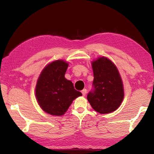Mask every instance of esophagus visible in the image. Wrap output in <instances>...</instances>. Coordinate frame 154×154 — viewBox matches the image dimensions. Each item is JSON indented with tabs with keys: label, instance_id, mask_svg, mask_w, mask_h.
Instances as JSON below:
<instances>
[{
	"label": "esophagus",
	"instance_id": "esophagus-1",
	"mask_svg": "<svg viewBox=\"0 0 154 154\" xmlns=\"http://www.w3.org/2000/svg\"><path fill=\"white\" fill-rule=\"evenodd\" d=\"M87 90L86 89H83L82 91V94H83V96H85V94H87Z\"/></svg>",
	"mask_w": 154,
	"mask_h": 154
}]
</instances>
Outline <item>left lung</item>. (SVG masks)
Returning <instances> with one entry per match:
<instances>
[{"instance_id":"1","label":"left lung","mask_w":154,"mask_h":154,"mask_svg":"<svg viewBox=\"0 0 154 154\" xmlns=\"http://www.w3.org/2000/svg\"><path fill=\"white\" fill-rule=\"evenodd\" d=\"M93 88L87 98L92 107L105 114L116 111L124 98V88L116 65L109 59L101 57L92 62Z\"/></svg>"}]
</instances>
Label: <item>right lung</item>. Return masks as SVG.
Segmentation results:
<instances>
[{"mask_svg": "<svg viewBox=\"0 0 154 154\" xmlns=\"http://www.w3.org/2000/svg\"><path fill=\"white\" fill-rule=\"evenodd\" d=\"M68 64L63 60L51 62L41 72L36 86V97L44 111L52 116L65 113L74 99L82 94L64 77Z\"/></svg>", "mask_w": 154, "mask_h": 154, "instance_id": "add662e5", "label": "right lung"}]
</instances>
